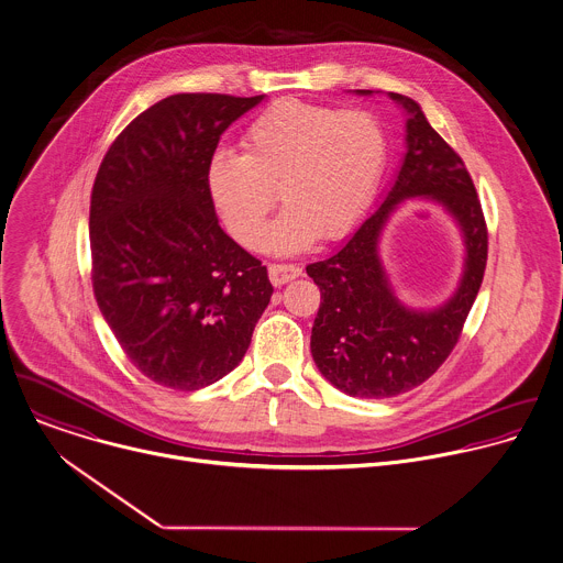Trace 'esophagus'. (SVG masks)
I'll list each match as a JSON object with an SVG mask.
<instances>
[{"label": "esophagus", "mask_w": 563, "mask_h": 563, "mask_svg": "<svg viewBox=\"0 0 563 563\" xmlns=\"http://www.w3.org/2000/svg\"><path fill=\"white\" fill-rule=\"evenodd\" d=\"M267 272H269L272 285L280 287V285H285V283L298 278L302 269H300L298 265H294V263H272V265L267 267Z\"/></svg>", "instance_id": "34e87169"}]
</instances>
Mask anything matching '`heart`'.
I'll return each instance as SVG.
<instances>
[{"label": "heart", "instance_id": "1", "mask_svg": "<svg viewBox=\"0 0 563 563\" xmlns=\"http://www.w3.org/2000/svg\"><path fill=\"white\" fill-rule=\"evenodd\" d=\"M243 155L208 164V190L225 230L243 247L263 239L276 190L287 206L265 245L289 254L320 236L351 232L368 210L386 159V133L364 109L283 100L250 122Z\"/></svg>", "mask_w": 563, "mask_h": 563}]
</instances>
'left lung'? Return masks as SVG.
Segmentation results:
<instances>
[{"instance_id":"left-lung-1","label":"left lung","mask_w":563,"mask_h":563,"mask_svg":"<svg viewBox=\"0 0 563 563\" xmlns=\"http://www.w3.org/2000/svg\"><path fill=\"white\" fill-rule=\"evenodd\" d=\"M357 93H373L357 89ZM408 111V151L399 175L375 210L333 256L307 265L320 287L311 329V355L320 373L342 393L386 399L430 379L454 351L483 285L489 232L474 179L461 155L430 126L421 107L393 93ZM430 196L460 221L468 258L460 291L434 312H412L389 291L376 256V239L396 203Z\"/></svg>"}]
</instances>
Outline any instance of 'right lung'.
I'll return each mask as SVG.
<instances>
[{
    "mask_svg": "<svg viewBox=\"0 0 563 563\" xmlns=\"http://www.w3.org/2000/svg\"><path fill=\"white\" fill-rule=\"evenodd\" d=\"M261 100L173 93L120 131L96 173L93 296L131 364L164 388L236 368L269 305L267 267L221 230L208 190L221 133Z\"/></svg>",
    "mask_w": 563,
    "mask_h": 563,
    "instance_id": "obj_1",
    "label": "right lung"
}]
</instances>
